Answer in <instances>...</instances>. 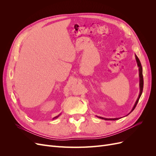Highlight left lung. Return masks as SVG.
I'll list each match as a JSON object with an SVG mask.
<instances>
[{"label":"left lung","instance_id":"1","mask_svg":"<svg viewBox=\"0 0 156 156\" xmlns=\"http://www.w3.org/2000/svg\"><path fill=\"white\" fill-rule=\"evenodd\" d=\"M135 58H136V62H137V65L139 66V77H140V94H139V98L137 99V100H136L135 104L133 108V109H132L131 111H133L134 110V108H135L136 104H137V103L139 100V98L141 96V94L143 93V85H144V80H143V68H142V66H141V63L140 62V60L139 59V58L137 57V56L135 55ZM98 118H100L101 119H104L105 120H118L119 119H105V118H103V117H100V116H98Z\"/></svg>","mask_w":156,"mask_h":156}]
</instances>
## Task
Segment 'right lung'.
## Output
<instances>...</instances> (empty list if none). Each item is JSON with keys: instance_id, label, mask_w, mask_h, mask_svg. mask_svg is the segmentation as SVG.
<instances>
[{"instance_id": "obj_1", "label": "right lung", "mask_w": 156, "mask_h": 156, "mask_svg": "<svg viewBox=\"0 0 156 156\" xmlns=\"http://www.w3.org/2000/svg\"><path fill=\"white\" fill-rule=\"evenodd\" d=\"M59 116V115H58V116H55V118H53V119H56V118H58Z\"/></svg>"}]
</instances>
